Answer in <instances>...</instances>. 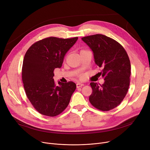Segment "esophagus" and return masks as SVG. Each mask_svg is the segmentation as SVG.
<instances>
[{
	"instance_id": "34e87169",
	"label": "esophagus",
	"mask_w": 150,
	"mask_h": 150,
	"mask_svg": "<svg viewBox=\"0 0 150 150\" xmlns=\"http://www.w3.org/2000/svg\"><path fill=\"white\" fill-rule=\"evenodd\" d=\"M84 86V84L83 83H76V87L78 88H81L82 87V86Z\"/></svg>"
}]
</instances>
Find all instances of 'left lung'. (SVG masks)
Here are the masks:
<instances>
[{"instance_id":"left-lung-1","label":"left lung","mask_w":150,"mask_h":150,"mask_svg":"<svg viewBox=\"0 0 150 150\" xmlns=\"http://www.w3.org/2000/svg\"><path fill=\"white\" fill-rule=\"evenodd\" d=\"M81 39L92 51L96 64L103 69L99 74L105 80L102 85L90 83L92 93L89 101L101 111H109L120 104L129 88L131 64L128 54L119 42L105 35Z\"/></svg>"}]
</instances>
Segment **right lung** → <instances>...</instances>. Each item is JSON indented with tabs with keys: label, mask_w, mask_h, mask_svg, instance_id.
I'll return each instance as SVG.
<instances>
[{
	"label": "right lung",
	"mask_w": 150,
	"mask_h": 150,
	"mask_svg": "<svg viewBox=\"0 0 150 150\" xmlns=\"http://www.w3.org/2000/svg\"><path fill=\"white\" fill-rule=\"evenodd\" d=\"M78 37H49L39 41L27 51L23 61L22 78L26 95L39 113L49 117L61 114L68 106L76 84L54 83L53 70L61 68L66 53Z\"/></svg>",
	"instance_id": "right-lung-1"
}]
</instances>
